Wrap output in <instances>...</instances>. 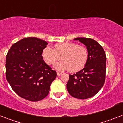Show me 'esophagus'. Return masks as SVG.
Listing matches in <instances>:
<instances>
[{
	"label": "esophagus",
	"instance_id": "34e87169",
	"mask_svg": "<svg viewBox=\"0 0 123 123\" xmlns=\"http://www.w3.org/2000/svg\"><path fill=\"white\" fill-rule=\"evenodd\" d=\"M56 73H57V76H60L62 74V73L58 72V71H57V72H56Z\"/></svg>",
	"mask_w": 123,
	"mask_h": 123
}]
</instances>
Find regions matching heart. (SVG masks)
Listing matches in <instances>:
<instances>
[{"label":"heart","instance_id":"1","mask_svg":"<svg viewBox=\"0 0 123 123\" xmlns=\"http://www.w3.org/2000/svg\"><path fill=\"white\" fill-rule=\"evenodd\" d=\"M42 56L47 64L54 65L56 61L62 60L55 65L57 69H68L76 72L82 69L86 64L89 52L86 47L73 42H63L55 45L54 49L47 47L43 50Z\"/></svg>","mask_w":123,"mask_h":123}]
</instances>
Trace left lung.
Instances as JSON below:
<instances>
[{
  "label": "left lung",
  "instance_id": "8db88e82",
  "mask_svg": "<svg viewBox=\"0 0 123 123\" xmlns=\"http://www.w3.org/2000/svg\"><path fill=\"white\" fill-rule=\"evenodd\" d=\"M87 47L89 57L85 67L81 71L69 74L67 88L74 98L86 99L96 95L104 84L106 76V54L104 49L95 40L78 37Z\"/></svg>",
  "mask_w": 123,
  "mask_h": 123
}]
</instances>
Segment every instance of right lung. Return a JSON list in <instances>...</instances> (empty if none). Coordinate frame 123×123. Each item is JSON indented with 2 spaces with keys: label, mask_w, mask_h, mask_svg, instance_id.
Wrapping results in <instances>:
<instances>
[{
  "label": "right lung",
  "mask_w": 123,
  "mask_h": 123,
  "mask_svg": "<svg viewBox=\"0 0 123 123\" xmlns=\"http://www.w3.org/2000/svg\"><path fill=\"white\" fill-rule=\"evenodd\" d=\"M48 43L36 37L24 38L12 45L6 56L5 76L14 92L27 100L37 102L48 95L56 72L42 56Z\"/></svg>",
  "instance_id": "obj_1"
}]
</instances>
